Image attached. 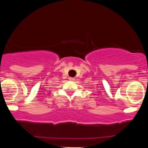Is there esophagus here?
Masks as SVG:
<instances>
[{"label": "esophagus", "instance_id": "esophagus-1", "mask_svg": "<svg viewBox=\"0 0 148 148\" xmlns=\"http://www.w3.org/2000/svg\"><path fill=\"white\" fill-rule=\"evenodd\" d=\"M70 80H74L75 79H74V78H70Z\"/></svg>", "mask_w": 148, "mask_h": 148}]
</instances>
